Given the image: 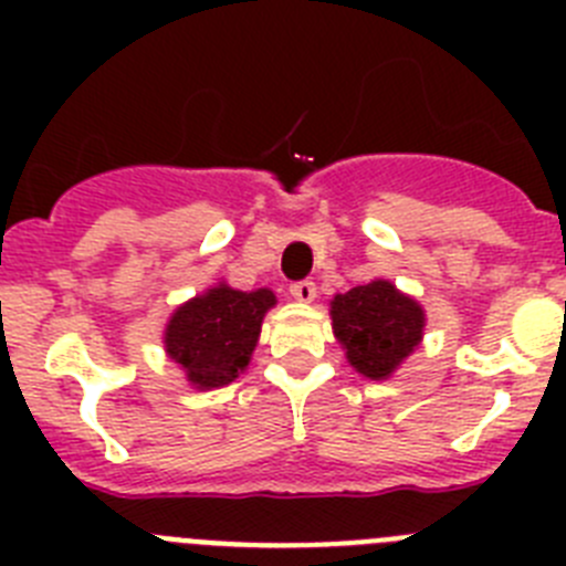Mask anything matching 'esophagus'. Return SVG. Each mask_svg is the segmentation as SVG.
I'll return each mask as SVG.
<instances>
[{"mask_svg": "<svg viewBox=\"0 0 566 566\" xmlns=\"http://www.w3.org/2000/svg\"><path fill=\"white\" fill-rule=\"evenodd\" d=\"M292 297L300 300V303H312L314 297H317V286H314L312 280H300V283H292Z\"/></svg>", "mask_w": 566, "mask_h": 566, "instance_id": "1", "label": "esophagus"}]
</instances>
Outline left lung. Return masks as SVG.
Returning <instances> with one entry per match:
<instances>
[{"mask_svg":"<svg viewBox=\"0 0 566 566\" xmlns=\"http://www.w3.org/2000/svg\"><path fill=\"white\" fill-rule=\"evenodd\" d=\"M328 314L348 365L374 382L391 379L424 337V308L385 277L334 294Z\"/></svg>","mask_w":566,"mask_h":566,"instance_id":"obj_1","label":"left lung"}]
</instances>
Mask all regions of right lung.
I'll use <instances>...</instances> for the list:
<instances>
[{
    "label": "right lung",
    "mask_w": 566,
    "mask_h": 566,
    "mask_svg": "<svg viewBox=\"0 0 566 566\" xmlns=\"http://www.w3.org/2000/svg\"><path fill=\"white\" fill-rule=\"evenodd\" d=\"M274 306L277 297L272 289L240 292L218 280L169 314L164 352L195 391L223 388L249 368L263 317Z\"/></svg>",
    "instance_id": "add662e5"
}]
</instances>
